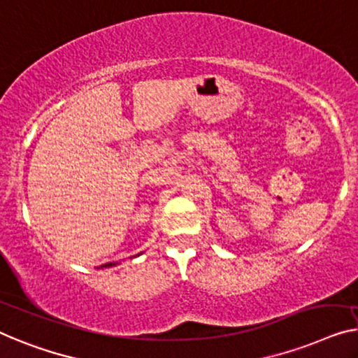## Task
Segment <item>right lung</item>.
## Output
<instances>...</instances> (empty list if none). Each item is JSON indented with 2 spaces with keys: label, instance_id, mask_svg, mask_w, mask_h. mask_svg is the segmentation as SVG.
I'll return each instance as SVG.
<instances>
[{
  "label": "right lung",
  "instance_id": "add662e5",
  "mask_svg": "<svg viewBox=\"0 0 358 358\" xmlns=\"http://www.w3.org/2000/svg\"><path fill=\"white\" fill-rule=\"evenodd\" d=\"M106 266H108V265H106Z\"/></svg>",
  "mask_w": 358,
  "mask_h": 358
}]
</instances>
